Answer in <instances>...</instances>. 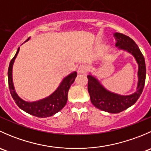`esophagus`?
Returning <instances> with one entry per match:
<instances>
[{
  "label": "esophagus",
  "instance_id": "esophagus-1",
  "mask_svg": "<svg viewBox=\"0 0 151 151\" xmlns=\"http://www.w3.org/2000/svg\"><path fill=\"white\" fill-rule=\"evenodd\" d=\"M87 70H88V66L85 64H82L78 67V73H80V74L85 73L87 71Z\"/></svg>",
  "mask_w": 151,
  "mask_h": 151
}]
</instances>
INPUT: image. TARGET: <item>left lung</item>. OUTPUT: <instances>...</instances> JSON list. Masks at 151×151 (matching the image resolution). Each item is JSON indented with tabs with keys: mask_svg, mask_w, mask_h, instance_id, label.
Listing matches in <instances>:
<instances>
[{
	"mask_svg": "<svg viewBox=\"0 0 151 151\" xmlns=\"http://www.w3.org/2000/svg\"><path fill=\"white\" fill-rule=\"evenodd\" d=\"M116 46L132 53L139 66L137 91L129 96H121L106 91L98 80L91 75H88V90L92 104L96 108L109 112L118 113L132 106L139 98L145 83L146 67L143 55L137 45L128 36L123 33H115Z\"/></svg>",
	"mask_w": 151,
	"mask_h": 151,
	"instance_id": "1",
	"label": "left lung"
}]
</instances>
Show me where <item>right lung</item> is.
I'll return each mask as SVG.
<instances>
[{
    "mask_svg": "<svg viewBox=\"0 0 151 151\" xmlns=\"http://www.w3.org/2000/svg\"><path fill=\"white\" fill-rule=\"evenodd\" d=\"M19 47L18 48L14 57L11 60L8 69L9 87L12 98L20 109L38 118H46L55 115L58 112L61 110L66 105L68 99V90L71 84L74 82V80L77 77V72L74 71L65 77L58 89L50 96L34 102L25 101L17 95L12 82V66H13L14 61L19 52Z\"/></svg>",
    "mask_w": 151,
    "mask_h": 151,
    "instance_id": "1",
    "label": "right lung"
}]
</instances>
